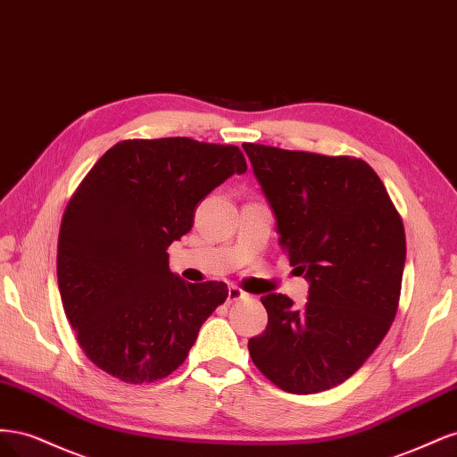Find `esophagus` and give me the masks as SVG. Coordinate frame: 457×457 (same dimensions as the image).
Here are the masks:
<instances>
[{
	"label": "esophagus",
	"mask_w": 457,
	"mask_h": 457,
	"mask_svg": "<svg viewBox=\"0 0 457 457\" xmlns=\"http://www.w3.org/2000/svg\"><path fill=\"white\" fill-rule=\"evenodd\" d=\"M247 294L242 292V289L238 286H228V297L227 301L228 303H234V301H240V299H245Z\"/></svg>",
	"instance_id": "1"
}]
</instances>
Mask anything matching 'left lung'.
<instances>
[{"instance_id":"8db88e82","label":"left lung","mask_w":457,"mask_h":457,"mask_svg":"<svg viewBox=\"0 0 457 457\" xmlns=\"http://www.w3.org/2000/svg\"><path fill=\"white\" fill-rule=\"evenodd\" d=\"M242 146L278 242L309 282L303 309L282 294L261 297L269 324L247 349L282 391L331 389L366 362L395 320L406 262L403 219L362 160Z\"/></svg>"}]
</instances>
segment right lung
<instances>
[{
  "instance_id": "obj_1",
  "label": "right lung",
  "mask_w": 457,
  "mask_h": 457,
  "mask_svg": "<svg viewBox=\"0 0 457 457\" xmlns=\"http://www.w3.org/2000/svg\"><path fill=\"white\" fill-rule=\"evenodd\" d=\"M245 170L238 146L187 137L121 141L93 165L62 217L57 278L96 368L137 385L185 362L228 287L183 280L168 247L195 225L200 202Z\"/></svg>"
}]
</instances>
